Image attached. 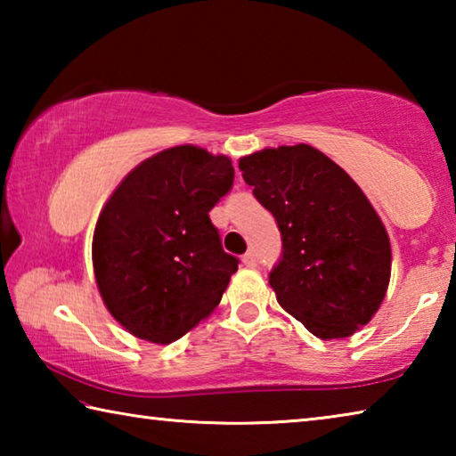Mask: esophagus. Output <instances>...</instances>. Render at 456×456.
I'll use <instances>...</instances> for the list:
<instances>
[{
    "label": "esophagus",
    "mask_w": 456,
    "mask_h": 456,
    "mask_svg": "<svg viewBox=\"0 0 456 456\" xmlns=\"http://www.w3.org/2000/svg\"><path fill=\"white\" fill-rule=\"evenodd\" d=\"M243 265L245 267H256L257 265V257H256V253H245V256H243Z\"/></svg>",
    "instance_id": "34e87169"
}]
</instances>
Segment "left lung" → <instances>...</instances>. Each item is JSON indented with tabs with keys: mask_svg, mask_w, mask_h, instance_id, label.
Segmentation results:
<instances>
[{
	"mask_svg": "<svg viewBox=\"0 0 456 456\" xmlns=\"http://www.w3.org/2000/svg\"><path fill=\"white\" fill-rule=\"evenodd\" d=\"M239 168L281 231L269 285L283 310L322 339L366 326L388 289L392 251L352 176L310 144L253 152Z\"/></svg>",
	"mask_w": 456,
	"mask_h": 456,
	"instance_id": "8db88e82",
	"label": "left lung"
}]
</instances>
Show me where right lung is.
Masks as SVG:
<instances>
[{"mask_svg": "<svg viewBox=\"0 0 456 456\" xmlns=\"http://www.w3.org/2000/svg\"><path fill=\"white\" fill-rule=\"evenodd\" d=\"M233 179L229 157L181 144L142 160L106 200L92 264L104 305L133 336L171 344L219 305L239 261L209 211Z\"/></svg>", "mask_w": 456, "mask_h": 456, "instance_id": "add662e5", "label": "right lung"}]
</instances>
